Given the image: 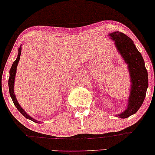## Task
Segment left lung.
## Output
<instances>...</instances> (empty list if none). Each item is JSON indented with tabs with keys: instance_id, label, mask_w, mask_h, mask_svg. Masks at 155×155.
<instances>
[{
	"instance_id": "1",
	"label": "left lung",
	"mask_w": 155,
	"mask_h": 155,
	"mask_svg": "<svg viewBox=\"0 0 155 155\" xmlns=\"http://www.w3.org/2000/svg\"><path fill=\"white\" fill-rule=\"evenodd\" d=\"M115 41L116 47L128 64L132 87L129 97L128 107L121 114L120 118H127L136 114L145 100L148 86V72L145 66L143 58L137 50L130 38L123 32L115 31L109 35Z\"/></svg>"
}]
</instances>
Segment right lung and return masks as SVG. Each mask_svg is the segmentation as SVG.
Masks as SVG:
<instances>
[{
  "label": "right lung",
  "mask_w": 155,
  "mask_h": 155,
  "mask_svg": "<svg viewBox=\"0 0 155 155\" xmlns=\"http://www.w3.org/2000/svg\"><path fill=\"white\" fill-rule=\"evenodd\" d=\"M18 51H19V54H18L17 58H16V61L13 62V65H12L11 68H10V77H9V81H8L9 91H10V97H11L12 101H13V104H15L16 107L17 108L18 110H19V112H20L21 114H22L25 118L31 120L33 121V122H35V123H38V124H39V123H41L40 121H37L36 120L33 119V118L31 117L30 116H28V114H27L24 111V110L22 109V107H21L20 105H19V103H18L17 100H16V96H15V94H14V91H13V90H14V89H13V86H14V79H15V76H16V67H17V64H18V63H19V58H20L21 48H19V50H18Z\"/></svg>",
  "instance_id": "1"
}]
</instances>
